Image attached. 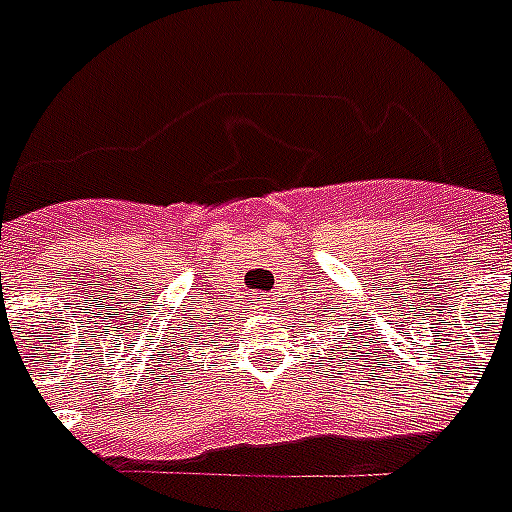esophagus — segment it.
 I'll use <instances>...</instances> for the list:
<instances>
[{"mask_svg":"<svg viewBox=\"0 0 512 512\" xmlns=\"http://www.w3.org/2000/svg\"><path fill=\"white\" fill-rule=\"evenodd\" d=\"M260 307H270V299H260Z\"/></svg>","mask_w":512,"mask_h":512,"instance_id":"1","label":"esophagus"}]
</instances>
